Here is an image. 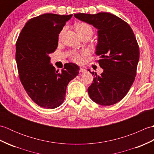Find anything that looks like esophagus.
I'll return each mask as SVG.
<instances>
[{
  "instance_id": "34e87169",
  "label": "esophagus",
  "mask_w": 154,
  "mask_h": 154,
  "mask_svg": "<svg viewBox=\"0 0 154 154\" xmlns=\"http://www.w3.org/2000/svg\"><path fill=\"white\" fill-rule=\"evenodd\" d=\"M79 71L81 72V73H84V72L86 71V69L85 68H83V67H80Z\"/></svg>"
}]
</instances>
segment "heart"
<instances>
[{
  "label": "heart",
  "instance_id": "obj_1",
  "mask_svg": "<svg viewBox=\"0 0 154 154\" xmlns=\"http://www.w3.org/2000/svg\"><path fill=\"white\" fill-rule=\"evenodd\" d=\"M76 31L77 32V34L79 35L80 37L84 35H89L91 36V35L93 34V32L92 27H91L89 24H87V23H85V22L79 23V24L76 26ZM63 32V30H62L61 32V33L60 34V35H59L60 38L61 37ZM87 52L85 50L81 51L80 54L77 53V52H73V53H72L71 55V58L72 60L75 62H76V63H81L83 60L81 55H85L87 54Z\"/></svg>",
  "mask_w": 154,
  "mask_h": 154
}]
</instances>
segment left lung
<instances>
[{"label": "left lung", "instance_id": "8db88e82", "mask_svg": "<svg viewBox=\"0 0 154 154\" xmlns=\"http://www.w3.org/2000/svg\"><path fill=\"white\" fill-rule=\"evenodd\" d=\"M75 17L98 29L96 55L103 69V73L94 75L88 93L94 102L110 106L122 100L134 81L140 50L135 35L129 24L108 12L95 14L79 13Z\"/></svg>", "mask_w": 154, "mask_h": 154}]
</instances>
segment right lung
Masks as SVG:
<instances>
[{
	"label": "right lung",
	"mask_w": 154,
	"mask_h": 154,
	"mask_svg": "<svg viewBox=\"0 0 154 154\" xmlns=\"http://www.w3.org/2000/svg\"><path fill=\"white\" fill-rule=\"evenodd\" d=\"M72 16L49 13L32 18L16 42L20 79L31 99L45 109L63 103L68 83L79 74V67L75 63H65L61 72L50 63V54L57 49L59 34Z\"/></svg>",
	"instance_id": "right-lung-1"
}]
</instances>
